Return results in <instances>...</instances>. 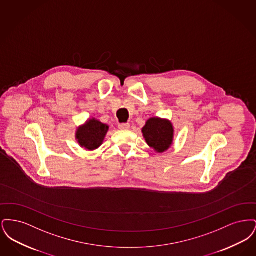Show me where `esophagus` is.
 I'll return each instance as SVG.
<instances>
[{"label":"esophagus","instance_id":"obj_1","mask_svg":"<svg viewBox=\"0 0 256 256\" xmlns=\"http://www.w3.org/2000/svg\"><path fill=\"white\" fill-rule=\"evenodd\" d=\"M130 124H119V128L120 130H128L130 128Z\"/></svg>","mask_w":256,"mask_h":256}]
</instances>
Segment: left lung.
Returning <instances> with one entry per match:
<instances>
[{
  "label": "left lung",
  "instance_id": "8db88e82",
  "mask_svg": "<svg viewBox=\"0 0 256 256\" xmlns=\"http://www.w3.org/2000/svg\"><path fill=\"white\" fill-rule=\"evenodd\" d=\"M142 134L148 146L158 154L167 152L174 143V128L168 119L159 117L148 119L142 128Z\"/></svg>",
  "mask_w": 256,
  "mask_h": 256
}]
</instances>
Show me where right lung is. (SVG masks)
I'll return each mask as SVG.
<instances>
[{"mask_svg":"<svg viewBox=\"0 0 256 256\" xmlns=\"http://www.w3.org/2000/svg\"><path fill=\"white\" fill-rule=\"evenodd\" d=\"M108 130V124L100 122L95 118H89L84 124L76 128V140L82 148L93 152L102 145Z\"/></svg>","mask_w":256,"mask_h":256,"instance_id":"obj_1","label":"right lung"}]
</instances>
